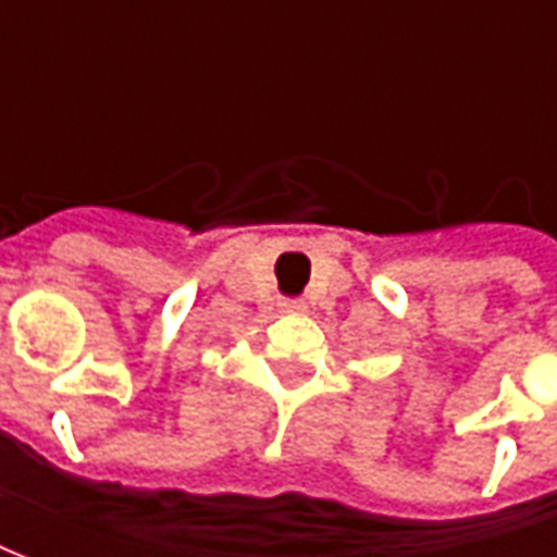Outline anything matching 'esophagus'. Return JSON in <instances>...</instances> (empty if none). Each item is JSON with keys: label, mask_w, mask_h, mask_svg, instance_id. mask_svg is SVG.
<instances>
[{"label": "esophagus", "mask_w": 557, "mask_h": 557, "mask_svg": "<svg viewBox=\"0 0 557 557\" xmlns=\"http://www.w3.org/2000/svg\"><path fill=\"white\" fill-rule=\"evenodd\" d=\"M283 310H286V313H298V310H301V304H283Z\"/></svg>", "instance_id": "obj_1"}]
</instances>
